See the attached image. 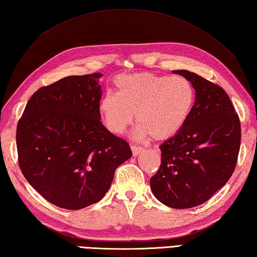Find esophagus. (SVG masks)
Here are the masks:
<instances>
[{
    "label": "esophagus",
    "instance_id": "34e87169",
    "mask_svg": "<svg viewBox=\"0 0 257 257\" xmlns=\"http://www.w3.org/2000/svg\"><path fill=\"white\" fill-rule=\"evenodd\" d=\"M131 149H132V154H133V156L134 157H137V156H139L142 152V150H143V148H141V147H137V146H131Z\"/></svg>",
    "mask_w": 257,
    "mask_h": 257
}]
</instances>
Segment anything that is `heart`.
<instances>
[{
  "mask_svg": "<svg viewBox=\"0 0 257 257\" xmlns=\"http://www.w3.org/2000/svg\"><path fill=\"white\" fill-rule=\"evenodd\" d=\"M115 84L117 92L107 91L100 100L103 123L114 134H123L137 112L138 139L167 140L184 127L194 107L195 89L184 76L121 74Z\"/></svg>",
  "mask_w": 257,
  "mask_h": 257,
  "instance_id": "obj_1",
  "label": "heart"
}]
</instances>
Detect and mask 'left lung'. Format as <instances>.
<instances>
[{"label": "left lung", "mask_w": 257, "mask_h": 257, "mask_svg": "<svg viewBox=\"0 0 257 257\" xmlns=\"http://www.w3.org/2000/svg\"><path fill=\"white\" fill-rule=\"evenodd\" d=\"M195 102L184 127L160 146L161 165L150 179L154 195L174 209H190L208 201L235 170L240 148V121L226 91L186 70Z\"/></svg>", "instance_id": "1"}]
</instances>
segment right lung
<instances>
[{
	"instance_id": "1",
	"label": "right lung",
	"mask_w": 257,
	"mask_h": 257,
	"mask_svg": "<svg viewBox=\"0 0 257 257\" xmlns=\"http://www.w3.org/2000/svg\"><path fill=\"white\" fill-rule=\"evenodd\" d=\"M100 73L66 76L38 89L17 126L18 161L44 199L67 210L100 201L128 143L100 121Z\"/></svg>"
}]
</instances>
